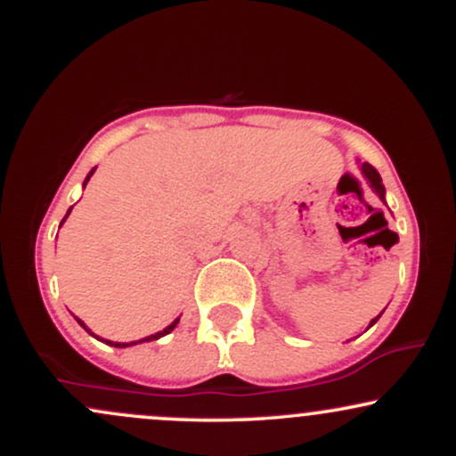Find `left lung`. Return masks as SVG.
<instances>
[{
  "mask_svg": "<svg viewBox=\"0 0 456 456\" xmlns=\"http://www.w3.org/2000/svg\"><path fill=\"white\" fill-rule=\"evenodd\" d=\"M360 169H362V174H364V177L366 180H369V184H370V188H373L375 192H378L379 195V199L381 201H386V188H384V184H381V175L378 174V169H375L373 165H369V162H362V167H360ZM381 315H378L373 319V322H370V326H373L375 322H378Z\"/></svg>",
  "mask_w": 456,
  "mask_h": 456,
  "instance_id": "1",
  "label": "left lung"
}]
</instances>
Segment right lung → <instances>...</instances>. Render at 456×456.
Returning <instances> with one entry per match:
<instances>
[{
  "label": "right lung",
  "instance_id": "obj_1",
  "mask_svg": "<svg viewBox=\"0 0 456 456\" xmlns=\"http://www.w3.org/2000/svg\"><path fill=\"white\" fill-rule=\"evenodd\" d=\"M94 171H96V169H92V171H90V175L86 177V182H83V186H86L87 182H90V177L94 175ZM70 210H72V208H70ZM70 210H68V214H70ZM68 214H66V216H64V221H66V218H68ZM64 221H61V223H64ZM77 322L81 323V326L87 330V326H86V323L81 322V319H77ZM177 322H180V319H175L174 323H169V326H167L165 330H160V332H156V334H150V337L141 338V341H133V343H113V341H107V345H111V347H130V345H137V343H145V341H156V338H160V337H165V334H169L171 330H174V328L177 326ZM87 332H90V330H87ZM90 334H92V332H90Z\"/></svg>",
  "mask_w": 456,
  "mask_h": 456
}]
</instances>
